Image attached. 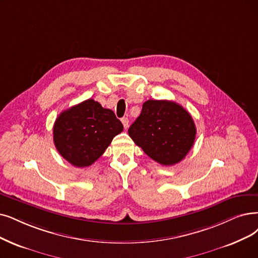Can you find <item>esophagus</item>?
<instances>
[{"label": "esophagus", "instance_id": "obj_1", "mask_svg": "<svg viewBox=\"0 0 258 258\" xmlns=\"http://www.w3.org/2000/svg\"><path fill=\"white\" fill-rule=\"evenodd\" d=\"M120 120H121V122H122L123 128H127V127H128V123H129V119H128L127 117H122Z\"/></svg>", "mask_w": 258, "mask_h": 258}]
</instances>
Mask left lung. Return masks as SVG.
<instances>
[{
    "label": "left lung",
    "instance_id": "1",
    "mask_svg": "<svg viewBox=\"0 0 258 258\" xmlns=\"http://www.w3.org/2000/svg\"><path fill=\"white\" fill-rule=\"evenodd\" d=\"M128 133L148 157L170 166L182 161L192 147L196 126L189 113L177 102L149 99Z\"/></svg>",
    "mask_w": 258,
    "mask_h": 258
}]
</instances>
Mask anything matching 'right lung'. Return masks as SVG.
<instances>
[{
	"instance_id": "1",
	"label": "right lung",
	"mask_w": 258,
	"mask_h": 258,
	"mask_svg": "<svg viewBox=\"0 0 258 258\" xmlns=\"http://www.w3.org/2000/svg\"><path fill=\"white\" fill-rule=\"evenodd\" d=\"M122 129L114 112L90 98L60 113L54 123V143L69 163L87 167L105 152Z\"/></svg>"
}]
</instances>
